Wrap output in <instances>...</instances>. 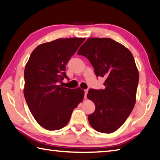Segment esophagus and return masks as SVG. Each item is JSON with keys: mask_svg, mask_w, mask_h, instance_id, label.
I'll return each mask as SVG.
<instances>
[{"mask_svg": "<svg viewBox=\"0 0 160 160\" xmlns=\"http://www.w3.org/2000/svg\"><path fill=\"white\" fill-rule=\"evenodd\" d=\"M88 90L86 89V90H84V93H85V95H84V98L86 99L87 98V94H88Z\"/></svg>", "mask_w": 160, "mask_h": 160, "instance_id": "obj_1", "label": "esophagus"}]
</instances>
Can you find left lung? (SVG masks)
I'll use <instances>...</instances> for the list:
<instances>
[{"instance_id":"left-lung-1","label":"left lung","mask_w":160,"mask_h":160,"mask_svg":"<svg viewBox=\"0 0 160 160\" xmlns=\"http://www.w3.org/2000/svg\"><path fill=\"white\" fill-rule=\"evenodd\" d=\"M93 66L97 77L105 78V88L89 89L87 95L95 111L88 116L91 127L110 134L121 127L136 103L138 71L128 48L111 38H90L78 51Z\"/></svg>"}]
</instances>
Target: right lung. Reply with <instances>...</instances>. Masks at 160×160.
<instances>
[{
	"label": "right lung",
	"mask_w": 160,
	"mask_h": 160,
	"mask_svg": "<svg viewBox=\"0 0 160 160\" xmlns=\"http://www.w3.org/2000/svg\"><path fill=\"white\" fill-rule=\"evenodd\" d=\"M85 38H59L41 44L31 53L24 70L23 94L36 121L47 130L67 125L72 113L83 101L84 90L58 85L65 65Z\"/></svg>",
	"instance_id": "obj_1"
}]
</instances>
